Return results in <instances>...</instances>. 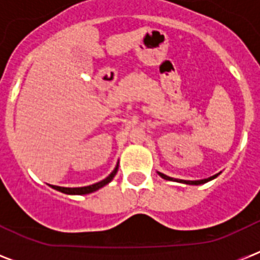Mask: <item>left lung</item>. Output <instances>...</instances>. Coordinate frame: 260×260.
<instances>
[{"label":"left lung","instance_id":"8db88e82","mask_svg":"<svg viewBox=\"0 0 260 260\" xmlns=\"http://www.w3.org/2000/svg\"><path fill=\"white\" fill-rule=\"evenodd\" d=\"M160 177L163 178V179H167V181H178V179H174V178L169 177V175H165V174L162 173H158ZM218 174H216V175H213V177H209L206 178V179H200V181H183V179H179L178 182H182V183H186V185H202V183H206V182L212 181V179H214V178L217 177Z\"/></svg>","mask_w":260,"mask_h":260}]
</instances>
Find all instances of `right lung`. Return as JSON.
<instances>
[{
    "mask_svg": "<svg viewBox=\"0 0 260 260\" xmlns=\"http://www.w3.org/2000/svg\"><path fill=\"white\" fill-rule=\"evenodd\" d=\"M117 170H118V165L114 167V170L112 171V173H110L105 179H102V181L97 182V183H94V185L83 186V187H60V186H54V185H51V186H52L55 190H59V191H62V193H66V194H79V196H81V194H89L95 191V190L101 189V187H104L105 185H108V183H109V182L114 178Z\"/></svg>",
    "mask_w": 260,
    "mask_h": 260,
    "instance_id": "1",
    "label": "right lung"
}]
</instances>
